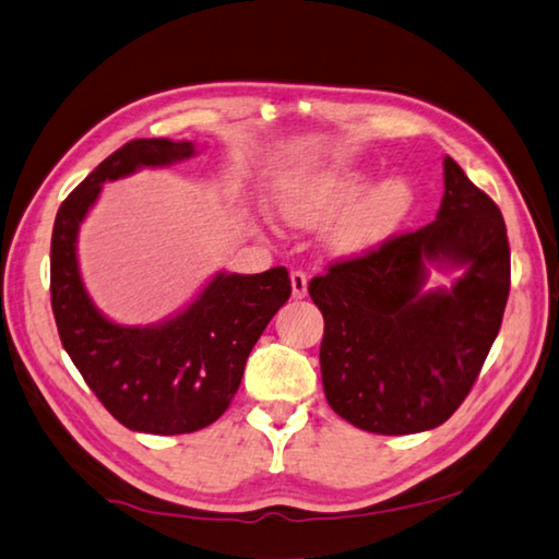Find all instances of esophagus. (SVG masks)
<instances>
[{"label": "esophagus", "mask_w": 559, "mask_h": 559, "mask_svg": "<svg viewBox=\"0 0 559 559\" xmlns=\"http://www.w3.org/2000/svg\"><path fill=\"white\" fill-rule=\"evenodd\" d=\"M290 288H293V298H305L308 295V273L295 269L290 271Z\"/></svg>", "instance_id": "esophagus-1"}]
</instances>
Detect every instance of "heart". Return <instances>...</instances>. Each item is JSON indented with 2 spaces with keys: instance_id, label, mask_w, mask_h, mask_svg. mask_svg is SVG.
I'll list each match as a JSON object with an SVG mask.
<instances>
[{
  "instance_id": "1",
  "label": "heart",
  "mask_w": 559,
  "mask_h": 559,
  "mask_svg": "<svg viewBox=\"0 0 559 559\" xmlns=\"http://www.w3.org/2000/svg\"><path fill=\"white\" fill-rule=\"evenodd\" d=\"M373 181L366 167L332 164L293 174L281 183L278 207L293 225H324L336 217L330 229V245L342 254H360L380 247L409 221L417 203L412 181L404 174Z\"/></svg>"
}]
</instances>
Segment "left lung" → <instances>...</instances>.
I'll return each instance as SVG.
<instances>
[{
    "instance_id": "8db88e82",
    "label": "left lung",
    "mask_w": 559,
    "mask_h": 559,
    "mask_svg": "<svg viewBox=\"0 0 559 559\" xmlns=\"http://www.w3.org/2000/svg\"><path fill=\"white\" fill-rule=\"evenodd\" d=\"M436 221L338 261L310 281L322 310V385L330 407L382 436L441 426L461 407L499 334L511 286L497 203L443 159ZM463 267L451 289L424 292L428 266Z\"/></svg>"
}]
</instances>
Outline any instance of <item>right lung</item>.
<instances>
[{
  "instance_id": "add662e5",
  "label": "right lung",
  "mask_w": 559,
  "mask_h": 559,
  "mask_svg": "<svg viewBox=\"0 0 559 559\" xmlns=\"http://www.w3.org/2000/svg\"><path fill=\"white\" fill-rule=\"evenodd\" d=\"M195 155L193 142L130 140L62 201L50 242V300L64 352L98 402L130 431L174 436L223 417L247 358L271 317L290 298L283 266L264 273H215L169 320L116 324L86 293L76 261L80 225L102 186L142 167H169Z\"/></svg>"
}]
</instances>
